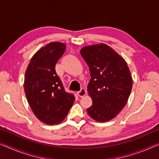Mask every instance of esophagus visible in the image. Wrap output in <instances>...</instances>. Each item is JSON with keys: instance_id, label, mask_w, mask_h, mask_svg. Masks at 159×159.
<instances>
[{"instance_id": "34e87169", "label": "esophagus", "mask_w": 159, "mask_h": 159, "mask_svg": "<svg viewBox=\"0 0 159 159\" xmlns=\"http://www.w3.org/2000/svg\"><path fill=\"white\" fill-rule=\"evenodd\" d=\"M78 95H79V96L80 98L84 97L86 95V90H85L84 89H81L80 91L78 92Z\"/></svg>"}]
</instances>
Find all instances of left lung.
I'll list each match as a JSON object with an SVG mask.
<instances>
[{
	"label": "left lung",
	"mask_w": 159,
	"mask_h": 159,
	"mask_svg": "<svg viewBox=\"0 0 159 159\" xmlns=\"http://www.w3.org/2000/svg\"><path fill=\"white\" fill-rule=\"evenodd\" d=\"M80 54L91 75L88 91L93 105L88 114L97 122L111 120L125 107L132 91V77L127 62L102 43L83 47Z\"/></svg>",
	"instance_id": "1"
}]
</instances>
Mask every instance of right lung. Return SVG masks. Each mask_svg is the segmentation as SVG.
Segmentation results:
<instances>
[{"mask_svg": "<svg viewBox=\"0 0 159 159\" xmlns=\"http://www.w3.org/2000/svg\"><path fill=\"white\" fill-rule=\"evenodd\" d=\"M65 50V44L50 42L33 55L25 72L27 101L34 115L47 125L61 122L75 100L74 95L65 91L55 70Z\"/></svg>", "mask_w": 159, "mask_h": 159, "instance_id": "1", "label": "right lung"}]
</instances>
